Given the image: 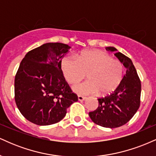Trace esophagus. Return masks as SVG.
I'll use <instances>...</instances> for the list:
<instances>
[{
  "mask_svg": "<svg viewBox=\"0 0 156 156\" xmlns=\"http://www.w3.org/2000/svg\"><path fill=\"white\" fill-rule=\"evenodd\" d=\"M78 101H83L87 99V98H86V97H83V96H80V95H78Z\"/></svg>",
  "mask_w": 156,
  "mask_h": 156,
  "instance_id": "34e87169",
  "label": "esophagus"
}]
</instances>
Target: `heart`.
Masks as SVG:
<instances>
[{
  "label": "heart",
  "mask_w": 156,
  "mask_h": 156,
  "mask_svg": "<svg viewBox=\"0 0 156 156\" xmlns=\"http://www.w3.org/2000/svg\"><path fill=\"white\" fill-rule=\"evenodd\" d=\"M62 70L66 80L72 84L78 83L87 74L89 80L73 87V92L81 95L110 94L119 86L123 76L122 64L106 53L98 51L82 52L78 57H64Z\"/></svg>",
  "instance_id": "heart-1"
}]
</instances>
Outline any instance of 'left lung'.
I'll use <instances>...</instances> for the list:
<instances>
[{"label":"left lung","instance_id":"left-lung-1","mask_svg":"<svg viewBox=\"0 0 156 156\" xmlns=\"http://www.w3.org/2000/svg\"><path fill=\"white\" fill-rule=\"evenodd\" d=\"M115 52L116 56L126 69V73L117 89L109 95L98 100V108L89 113L94 123L104 128H114L126 124L140 105L141 82L133 62L114 47H107Z\"/></svg>","mask_w":156,"mask_h":156}]
</instances>
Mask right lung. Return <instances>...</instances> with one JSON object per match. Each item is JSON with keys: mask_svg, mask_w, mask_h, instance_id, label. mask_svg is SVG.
Masks as SVG:
<instances>
[{"mask_svg": "<svg viewBox=\"0 0 156 156\" xmlns=\"http://www.w3.org/2000/svg\"><path fill=\"white\" fill-rule=\"evenodd\" d=\"M71 47L48 42L28 52L15 79L16 105L22 115L38 125L62 120L78 96L72 92L61 69L62 58Z\"/></svg>", "mask_w": 156, "mask_h": 156, "instance_id": "add662e5", "label": "right lung"}]
</instances>
